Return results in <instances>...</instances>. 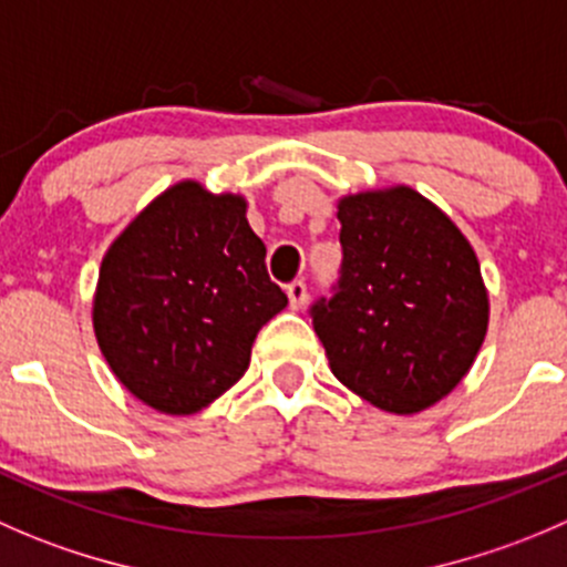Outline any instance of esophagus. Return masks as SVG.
Returning <instances> with one entry per match:
<instances>
[{
	"mask_svg": "<svg viewBox=\"0 0 567 567\" xmlns=\"http://www.w3.org/2000/svg\"><path fill=\"white\" fill-rule=\"evenodd\" d=\"M288 299L293 310H301L307 305V285L305 279H296V282L288 285Z\"/></svg>",
	"mask_w": 567,
	"mask_h": 567,
	"instance_id": "1",
	"label": "esophagus"
}]
</instances>
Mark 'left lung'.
Masks as SVG:
<instances>
[{
  "instance_id": "left-lung-1",
  "label": "left lung",
  "mask_w": 567,
  "mask_h": 567,
  "mask_svg": "<svg viewBox=\"0 0 567 567\" xmlns=\"http://www.w3.org/2000/svg\"><path fill=\"white\" fill-rule=\"evenodd\" d=\"M343 266L312 327L334 377L412 415L452 393L487 334L491 301L457 224L406 185L338 202Z\"/></svg>"
}]
</instances>
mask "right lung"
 <instances>
[{
    "label": "right lung",
    "mask_w": 567,
    "mask_h": 567,
    "mask_svg": "<svg viewBox=\"0 0 567 567\" xmlns=\"http://www.w3.org/2000/svg\"><path fill=\"white\" fill-rule=\"evenodd\" d=\"M285 305L244 196L185 179L110 244L93 332L135 399L166 415H194L244 377L257 332Z\"/></svg>",
    "instance_id": "1"
}]
</instances>
